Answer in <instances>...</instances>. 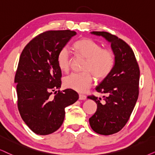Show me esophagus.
Wrapping results in <instances>:
<instances>
[{"label":"esophagus","instance_id":"1","mask_svg":"<svg viewBox=\"0 0 155 155\" xmlns=\"http://www.w3.org/2000/svg\"><path fill=\"white\" fill-rule=\"evenodd\" d=\"M87 99V96L84 94H79V99L80 100H85Z\"/></svg>","mask_w":155,"mask_h":155}]
</instances>
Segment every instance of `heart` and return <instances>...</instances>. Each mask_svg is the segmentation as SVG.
<instances>
[{
	"label": "heart",
	"mask_w": 155,
	"mask_h": 155,
	"mask_svg": "<svg viewBox=\"0 0 155 155\" xmlns=\"http://www.w3.org/2000/svg\"><path fill=\"white\" fill-rule=\"evenodd\" d=\"M74 47L77 54L86 58L82 73H71L64 79L66 88L79 92L87 91L93 82V77L98 81L104 80L112 71L115 56L111 50L90 38H82L75 42ZM57 64L61 71H68L71 64V52L67 46L61 48L57 54Z\"/></svg>",
	"instance_id": "b5f03b06"
}]
</instances>
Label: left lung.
Masks as SVG:
<instances>
[{
	"label": "left lung",
	"instance_id": "obj_1",
	"mask_svg": "<svg viewBox=\"0 0 155 155\" xmlns=\"http://www.w3.org/2000/svg\"><path fill=\"white\" fill-rule=\"evenodd\" d=\"M111 43L115 64L109 75L96 87L104 99L94 95L88 98L97 104L94 114L89 118L91 129L99 134L110 135L125 126L139 96L140 67L131 47L122 39L105 31H93Z\"/></svg>",
	"mask_w": 155,
	"mask_h": 155
}]
</instances>
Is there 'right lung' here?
Segmentation results:
<instances>
[{"label":"right lung","instance_id":"1","mask_svg":"<svg viewBox=\"0 0 155 155\" xmlns=\"http://www.w3.org/2000/svg\"><path fill=\"white\" fill-rule=\"evenodd\" d=\"M76 34L70 30L45 31L33 38L21 54L14 79L18 109L27 126L37 134L58 130L66 107L79 99L73 89L58 90L62 74L56 60L61 48Z\"/></svg>","mask_w":155,"mask_h":155}]
</instances>
